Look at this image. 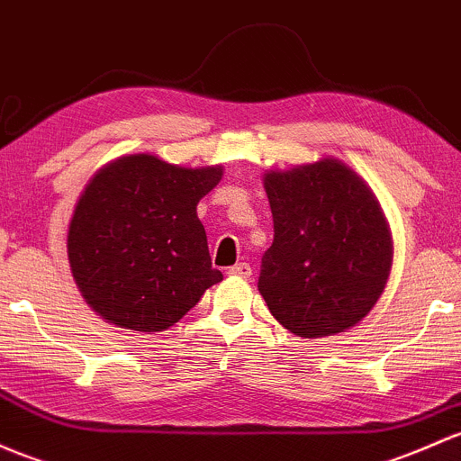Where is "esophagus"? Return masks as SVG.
Wrapping results in <instances>:
<instances>
[{"label":"esophagus","mask_w":461,"mask_h":461,"mask_svg":"<svg viewBox=\"0 0 461 461\" xmlns=\"http://www.w3.org/2000/svg\"><path fill=\"white\" fill-rule=\"evenodd\" d=\"M251 271H254V269H251V265H249V263H236L234 267L227 269V274L239 276V278H249Z\"/></svg>","instance_id":"1"}]
</instances>
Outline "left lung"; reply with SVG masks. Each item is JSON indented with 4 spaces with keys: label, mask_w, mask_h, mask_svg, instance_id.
Instances as JSON below:
<instances>
[{
    "label": "left lung",
    "mask_w": 461,
    "mask_h": 461,
    "mask_svg": "<svg viewBox=\"0 0 461 461\" xmlns=\"http://www.w3.org/2000/svg\"><path fill=\"white\" fill-rule=\"evenodd\" d=\"M274 243L258 292L300 338L340 333L371 312L391 271L389 225L369 187L336 158L269 172Z\"/></svg>",
    "instance_id": "left-lung-1"
}]
</instances>
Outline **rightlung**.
<instances>
[{
	"mask_svg": "<svg viewBox=\"0 0 461 461\" xmlns=\"http://www.w3.org/2000/svg\"><path fill=\"white\" fill-rule=\"evenodd\" d=\"M221 167H178L152 154L116 158L88 183L68 230V258L86 303L116 327L163 331L205 289L212 267L196 205Z\"/></svg>",
	"mask_w": 461,
	"mask_h": 461,
	"instance_id": "1",
	"label": "right lung"
}]
</instances>
